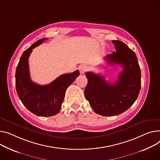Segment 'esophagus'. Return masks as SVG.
Here are the masks:
<instances>
[{
	"mask_svg": "<svg viewBox=\"0 0 160 160\" xmlns=\"http://www.w3.org/2000/svg\"><path fill=\"white\" fill-rule=\"evenodd\" d=\"M88 70V66L86 65H81L79 67V71L81 74H83Z\"/></svg>",
	"mask_w": 160,
	"mask_h": 160,
	"instance_id": "34e87169",
	"label": "esophagus"
}]
</instances>
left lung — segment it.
<instances>
[{"instance_id": "8db88e82", "label": "left lung", "mask_w": 160, "mask_h": 160, "mask_svg": "<svg viewBox=\"0 0 160 160\" xmlns=\"http://www.w3.org/2000/svg\"><path fill=\"white\" fill-rule=\"evenodd\" d=\"M112 42L116 51L105 60L123 68L117 82L112 84L100 74L86 72L88 82L85 97L96 113L105 116L118 115L127 111L136 100L141 88V70L135 52L122 41Z\"/></svg>"}]
</instances>
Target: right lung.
I'll use <instances>...</instances> for the list:
<instances>
[{
    "instance_id": "1",
    "label": "right lung",
    "mask_w": 160,
    "mask_h": 160,
    "mask_svg": "<svg viewBox=\"0 0 160 160\" xmlns=\"http://www.w3.org/2000/svg\"><path fill=\"white\" fill-rule=\"evenodd\" d=\"M46 38L40 39L24 51L16 69L15 86L20 100L32 113L38 116H51L60 110L67 88L80 74L78 70L63 74L51 83L40 86L30 78L28 58L33 48Z\"/></svg>"
}]
</instances>
